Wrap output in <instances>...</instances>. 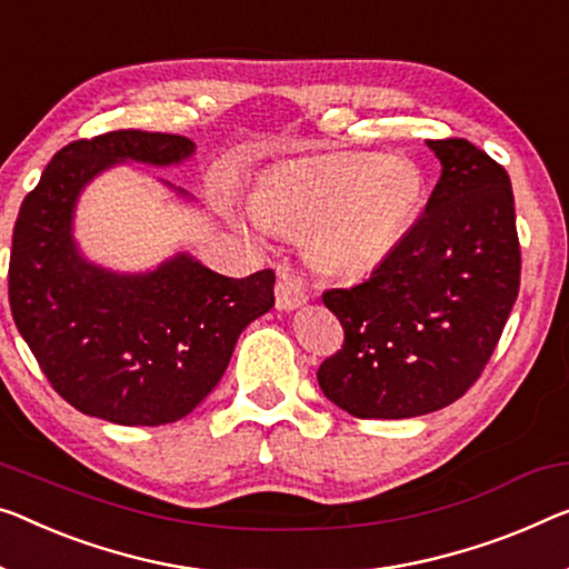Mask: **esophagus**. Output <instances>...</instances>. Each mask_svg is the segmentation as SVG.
<instances>
[{"instance_id": "obj_1", "label": "esophagus", "mask_w": 569, "mask_h": 569, "mask_svg": "<svg viewBox=\"0 0 569 569\" xmlns=\"http://www.w3.org/2000/svg\"><path fill=\"white\" fill-rule=\"evenodd\" d=\"M307 288L299 281L296 276H288L281 273L276 281V307L281 311H291L296 307H301L303 301H307Z\"/></svg>"}]
</instances>
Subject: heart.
Returning <instances> with one entry per match:
<instances>
[{
    "instance_id": "1",
    "label": "heart",
    "mask_w": 569,
    "mask_h": 569,
    "mask_svg": "<svg viewBox=\"0 0 569 569\" xmlns=\"http://www.w3.org/2000/svg\"><path fill=\"white\" fill-rule=\"evenodd\" d=\"M427 203V178L411 158L352 152L276 171L252 193L258 222L307 232V258L325 276L352 278L406 242Z\"/></svg>"
}]
</instances>
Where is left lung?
Here are the masks:
<instances>
[{
    "label": "left lung",
    "mask_w": 569,
    "mask_h": 569,
    "mask_svg": "<svg viewBox=\"0 0 569 569\" xmlns=\"http://www.w3.org/2000/svg\"><path fill=\"white\" fill-rule=\"evenodd\" d=\"M442 163L406 242L325 307L345 329L319 366V388L358 419L445 409L486 370L521 283L511 178L462 138L429 140Z\"/></svg>",
    "instance_id": "left-lung-1"
}]
</instances>
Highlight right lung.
<instances>
[{
    "mask_svg": "<svg viewBox=\"0 0 569 569\" xmlns=\"http://www.w3.org/2000/svg\"><path fill=\"white\" fill-rule=\"evenodd\" d=\"M181 134L114 130L68 142L17 214L10 309L56 393L87 417L122 427L183 419L230 366L237 337L273 307V270L227 278L191 256L150 273L83 260L71 222L83 186L114 163H181Z\"/></svg>",
    "mask_w": 569,
    "mask_h": 569,
    "instance_id": "obj_1",
    "label": "right lung"
}]
</instances>
